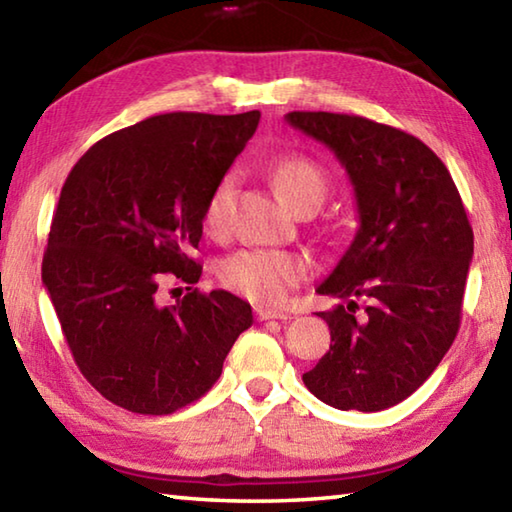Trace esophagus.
Listing matches in <instances>:
<instances>
[{"mask_svg":"<svg viewBox=\"0 0 512 512\" xmlns=\"http://www.w3.org/2000/svg\"><path fill=\"white\" fill-rule=\"evenodd\" d=\"M255 316H257V320H287V314H282V311L266 309V307H257Z\"/></svg>","mask_w":512,"mask_h":512,"instance_id":"34e87169","label":"esophagus"}]
</instances>
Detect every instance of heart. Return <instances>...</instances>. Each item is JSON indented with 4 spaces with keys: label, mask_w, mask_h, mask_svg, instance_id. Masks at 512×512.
<instances>
[{
    "label": "heart",
    "mask_w": 512,
    "mask_h": 512,
    "mask_svg": "<svg viewBox=\"0 0 512 512\" xmlns=\"http://www.w3.org/2000/svg\"><path fill=\"white\" fill-rule=\"evenodd\" d=\"M273 185L291 207L302 198H323L327 194V178L323 169L307 158L291 155L273 164ZM237 187V173H225L216 183L205 205V225L210 230H223L230 216L232 196ZM219 280L225 287L241 293L248 300L277 305L289 296L293 287L305 280L307 262L296 253L271 248L237 250L219 264Z\"/></svg>",
    "instance_id": "b5f03b06"
}]
</instances>
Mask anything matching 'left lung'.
<instances>
[{
  "label": "left lung",
  "instance_id": "1",
  "mask_svg": "<svg viewBox=\"0 0 512 512\" xmlns=\"http://www.w3.org/2000/svg\"><path fill=\"white\" fill-rule=\"evenodd\" d=\"M293 128L336 155L357 198L359 228L318 293L332 343L302 375L341 411H384L429 379L461 325L474 235L443 160L418 137L357 115L289 112ZM357 299L369 302L358 314Z\"/></svg>",
  "mask_w": 512,
  "mask_h": 512
}]
</instances>
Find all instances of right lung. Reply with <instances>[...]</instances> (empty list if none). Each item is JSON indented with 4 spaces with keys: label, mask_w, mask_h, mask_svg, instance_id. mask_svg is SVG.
Segmentation results:
<instances>
[{
    "label": "right lung",
    "mask_w": 512,
    "mask_h": 512,
    "mask_svg": "<svg viewBox=\"0 0 512 512\" xmlns=\"http://www.w3.org/2000/svg\"><path fill=\"white\" fill-rule=\"evenodd\" d=\"M259 110L167 112L103 137L69 171L51 221L42 284L83 377L112 404L167 415L221 377L253 309L228 291L164 307L167 277L196 284L189 257L205 205L244 151Z\"/></svg>",
    "instance_id": "1"
}]
</instances>
